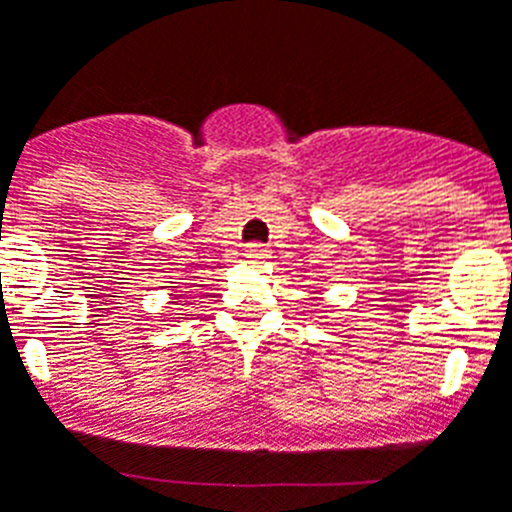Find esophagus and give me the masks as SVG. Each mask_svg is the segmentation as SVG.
<instances>
[{"label": "esophagus", "instance_id": "34e87169", "mask_svg": "<svg viewBox=\"0 0 512 512\" xmlns=\"http://www.w3.org/2000/svg\"><path fill=\"white\" fill-rule=\"evenodd\" d=\"M266 259H269V248L266 246H261V243L246 246V261H251V264H264Z\"/></svg>", "mask_w": 512, "mask_h": 512}]
</instances>
